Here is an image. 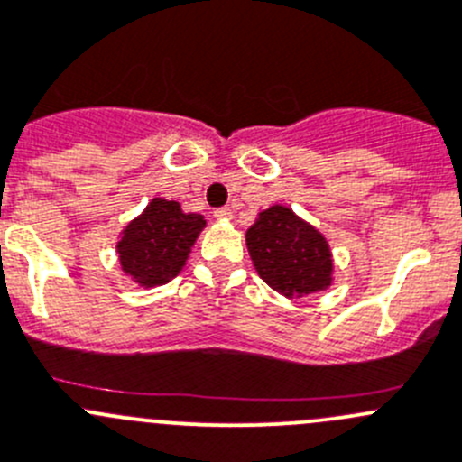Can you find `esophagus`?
I'll return each instance as SVG.
<instances>
[{"mask_svg":"<svg viewBox=\"0 0 462 462\" xmlns=\"http://www.w3.org/2000/svg\"><path fill=\"white\" fill-rule=\"evenodd\" d=\"M232 217V209L230 208H218L217 212H214V218H218V221H227V218Z\"/></svg>","mask_w":462,"mask_h":462,"instance_id":"esophagus-1","label":"esophagus"}]
</instances>
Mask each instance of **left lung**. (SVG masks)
I'll list each match as a JSON object with an SVG mask.
<instances>
[{"instance_id": "obj_1", "label": "left lung", "mask_w": 462, "mask_h": 462, "mask_svg": "<svg viewBox=\"0 0 462 462\" xmlns=\"http://www.w3.org/2000/svg\"><path fill=\"white\" fill-rule=\"evenodd\" d=\"M254 271L284 298L327 291L334 282V259L325 235L286 205L257 214L245 232Z\"/></svg>"}]
</instances>
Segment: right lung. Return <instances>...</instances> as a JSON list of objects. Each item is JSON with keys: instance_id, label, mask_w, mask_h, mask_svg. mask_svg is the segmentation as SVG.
Segmentation results:
<instances>
[{"instance_id": "1", "label": "right lung", "mask_w": 462, "mask_h": 462, "mask_svg": "<svg viewBox=\"0 0 462 462\" xmlns=\"http://www.w3.org/2000/svg\"><path fill=\"white\" fill-rule=\"evenodd\" d=\"M205 226L203 214L182 212L176 200L153 199L119 235L122 271L144 289L167 284L185 268Z\"/></svg>"}]
</instances>
